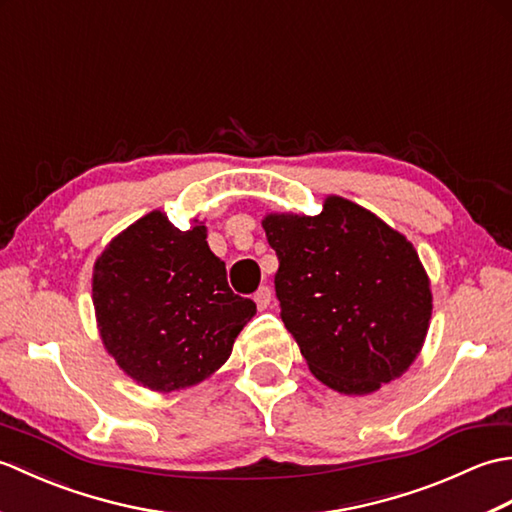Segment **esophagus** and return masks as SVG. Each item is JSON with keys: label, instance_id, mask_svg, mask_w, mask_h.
I'll use <instances>...</instances> for the list:
<instances>
[{"label": "esophagus", "instance_id": "34e87169", "mask_svg": "<svg viewBox=\"0 0 512 512\" xmlns=\"http://www.w3.org/2000/svg\"><path fill=\"white\" fill-rule=\"evenodd\" d=\"M253 299H255L259 310H266V308L270 306V299H273V292H270L268 286H262V288H259V290L255 292Z\"/></svg>", "mask_w": 512, "mask_h": 512}]
</instances>
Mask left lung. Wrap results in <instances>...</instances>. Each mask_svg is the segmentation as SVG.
<instances>
[{
  "instance_id": "8db88e82",
  "label": "left lung",
  "mask_w": 512,
  "mask_h": 512,
  "mask_svg": "<svg viewBox=\"0 0 512 512\" xmlns=\"http://www.w3.org/2000/svg\"><path fill=\"white\" fill-rule=\"evenodd\" d=\"M281 321L310 372L341 394H372L416 361L431 319L416 248L380 217L330 195L314 217L270 213Z\"/></svg>"
}]
</instances>
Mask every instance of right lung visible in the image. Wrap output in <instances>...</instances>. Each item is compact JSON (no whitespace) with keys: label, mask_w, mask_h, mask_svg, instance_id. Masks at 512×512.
<instances>
[{"label":"right lung","mask_w":512,"mask_h":512,"mask_svg":"<svg viewBox=\"0 0 512 512\" xmlns=\"http://www.w3.org/2000/svg\"><path fill=\"white\" fill-rule=\"evenodd\" d=\"M92 299L103 345L136 383L176 391L200 383L231 356L257 306L228 288L206 226L140 217L94 264Z\"/></svg>","instance_id":"1"}]
</instances>
